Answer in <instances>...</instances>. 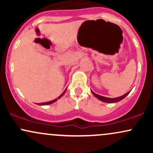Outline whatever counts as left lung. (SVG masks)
Listing matches in <instances>:
<instances>
[{
    "mask_svg": "<svg viewBox=\"0 0 153 153\" xmlns=\"http://www.w3.org/2000/svg\"><path fill=\"white\" fill-rule=\"evenodd\" d=\"M91 92H92V94H94L98 99H99L100 101H103V102H106V103H115V102H118V101H121V100L124 99V98H125L126 96H127V95L129 94V92H130V91H129V92H127V94H125L124 95H123V96H120V97L114 98V99H110V98H106V97H104V96H100V95L95 94V93L93 92L92 91H91Z\"/></svg>",
    "mask_w": 153,
    "mask_h": 153,
    "instance_id": "left-lung-1",
    "label": "left lung"
}]
</instances>
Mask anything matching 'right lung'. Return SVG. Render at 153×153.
I'll return each mask as SVG.
<instances>
[{
	"mask_svg": "<svg viewBox=\"0 0 153 153\" xmlns=\"http://www.w3.org/2000/svg\"><path fill=\"white\" fill-rule=\"evenodd\" d=\"M66 90L67 89H65V91H64V92L62 93V94L60 95V96H59V97H57V99H54V100H52V101H48V102H45V103H38L39 105H42V106H43V105H49V104H51V103H54V102H55L56 101H57V99H60V97L61 96H62L63 94H65V91H66Z\"/></svg>",
	"mask_w": 153,
	"mask_h": 153,
	"instance_id": "right-lung-1",
	"label": "right lung"
}]
</instances>
